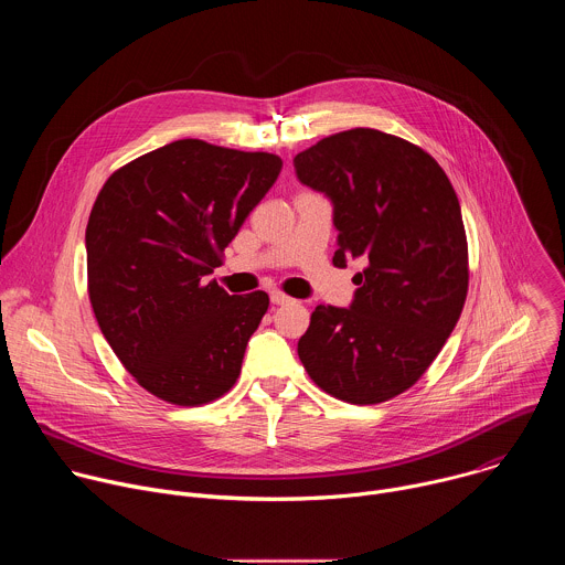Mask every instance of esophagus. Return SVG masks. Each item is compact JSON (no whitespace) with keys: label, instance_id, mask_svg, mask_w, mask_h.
Wrapping results in <instances>:
<instances>
[{"label":"esophagus","instance_id":"34e87169","mask_svg":"<svg viewBox=\"0 0 565 565\" xmlns=\"http://www.w3.org/2000/svg\"><path fill=\"white\" fill-rule=\"evenodd\" d=\"M270 301H273V306H284V303H288L292 299L288 295H284V292H270Z\"/></svg>","mask_w":565,"mask_h":565}]
</instances>
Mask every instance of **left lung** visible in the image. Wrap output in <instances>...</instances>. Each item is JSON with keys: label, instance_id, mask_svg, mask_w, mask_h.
Here are the masks:
<instances>
[{"label": "left lung", "instance_id": "1", "mask_svg": "<svg viewBox=\"0 0 565 565\" xmlns=\"http://www.w3.org/2000/svg\"><path fill=\"white\" fill-rule=\"evenodd\" d=\"M292 163L335 205L333 264L366 262L351 308L312 310L299 360L321 391L377 405L425 375L462 312L469 257L458 196L434 156L369 127L321 138Z\"/></svg>", "mask_w": 565, "mask_h": 565}]
</instances>
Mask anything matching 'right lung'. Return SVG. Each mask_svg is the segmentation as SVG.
Here are the masks:
<instances>
[{"label":"right lung","instance_id":"right-lung-1","mask_svg":"<svg viewBox=\"0 0 565 565\" xmlns=\"http://www.w3.org/2000/svg\"><path fill=\"white\" fill-rule=\"evenodd\" d=\"M281 172L268 151L174 140L116 170L87 223L98 327L134 380L179 407L225 395L268 295H227L207 275Z\"/></svg>","mask_w":565,"mask_h":565}]
</instances>
